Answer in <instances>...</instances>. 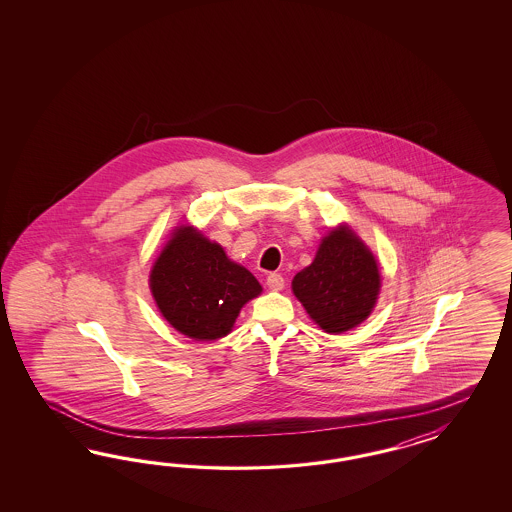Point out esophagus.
I'll return each mask as SVG.
<instances>
[{"label": "esophagus", "mask_w": 512, "mask_h": 512, "mask_svg": "<svg viewBox=\"0 0 512 512\" xmlns=\"http://www.w3.org/2000/svg\"><path fill=\"white\" fill-rule=\"evenodd\" d=\"M266 285H268L272 291H281V289H283V285H285V279H283L281 274L272 272V274H268V276H266Z\"/></svg>", "instance_id": "esophagus-1"}]
</instances>
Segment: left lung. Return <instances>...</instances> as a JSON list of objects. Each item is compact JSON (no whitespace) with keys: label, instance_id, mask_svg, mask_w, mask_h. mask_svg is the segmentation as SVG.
<instances>
[{"label":"left lung","instance_id":"obj_1","mask_svg":"<svg viewBox=\"0 0 512 512\" xmlns=\"http://www.w3.org/2000/svg\"><path fill=\"white\" fill-rule=\"evenodd\" d=\"M381 276L370 249L345 227L328 234L315 261L296 274L293 293L328 334L360 325L379 295Z\"/></svg>","mask_w":512,"mask_h":512}]
</instances>
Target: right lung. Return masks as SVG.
<instances>
[{"instance_id":"add662e5","label":"right lung","mask_w":512,"mask_h":512,"mask_svg":"<svg viewBox=\"0 0 512 512\" xmlns=\"http://www.w3.org/2000/svg\"><path fill=\"white\" fill-rule=\"evenodd\" d=\"M150 289L163 317L199 341L227 336L242 306L261 293L249 270L191 227H180L161 251Z\"/></svg>"}]
</instances>
